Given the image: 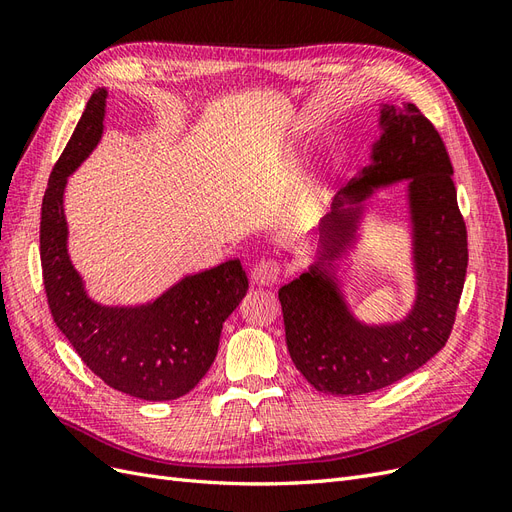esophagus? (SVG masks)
Here are the masks:
<instances>
[{
    "mask_svg": "<svg viewBox=\"0 0 512 512\" xmlns=\"http://www.w3.org/2000/svg\"><path fill=\"white\" fill-rule=\"evenodd\" d=\"M250 280L258 288L273 286V284H277V280H280V265L273 260H260L258 265L252 269Z\"/></svg>",
    "mask_w": 512,
    "mask_h": 512,
    "instance_id": "34e87169",
    "label": "esophagus"
}]
</instances>
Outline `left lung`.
Returning <instances> with one entry per match:
<instances>
[{
    "label": "left lung",
    "mask_w": 512,
    "mask_h": 512,
    "mask_svg": "<svg viewBox=\"0 0 512 512\" xmlns=\"http://www.w3.org/2000/svg\"><path fill=\"white\" fill-rule=\"evenodd\" d=\"M397 182L407 183L413 303L399 319L363 321L353 312L345 262L362 249L368 200ZM307 241L314 260L277 294L290 359L316 391L365 395L384 389L446 344L466 282L468 235L446 147L414 104L378 102V136L367 164Z\"/></svg>",
    "instance_id": "1"
}]
</instances>
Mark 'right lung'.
I'll return each mask as SVG.
<instances>
[{"mask_svg":"<svg viewBox=\"0 0 512 512\" xmlns=\"http://www.w3.org/2000/svg\"><path fill=\"white\" fill-rule=\"evenodd\" d=\"M108 89L89 98L57 160L42 198L40 260L53 320L83 363L111 389L147 401H170L203 380L215 361L222 324L247 294L241 260L183 275L156 299L106 305L89 292L70 258L68 177L104 134Z\"/></svg>","mask_w":512,"mask_h":512,"instance_id":"obj_1","label":"right lung"}]
</instances>
